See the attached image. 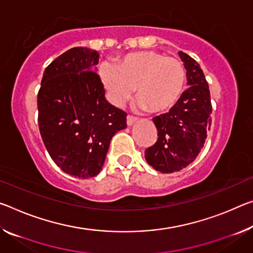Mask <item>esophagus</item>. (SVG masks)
Returning <instances> with one entry per match:
<instances>
[{
  "instance_id": "1",
  "label": "esophagus",
  "mask_w": 253,
  "mask_h": 253,
  "mask_svg": "<svg viewBox=\"0 0 253 253\" xmlns=\"http://www.w3.org/2000/svg\"><path fill=\"white\" fill-rule=\"evenodd\" d=\"M136 120H137V118L134 117V116L128 115V116H127V125H128V126H131V125H133V124L136 122Z\"/></svg>"
}]
</instances>
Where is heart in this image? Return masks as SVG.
<instances>
[{"label": "heart", "mask_w": 253, "mask_h": 253, "mask_svg": "<svg viewBox=\"0 0 253 253\" xmlns=\"http://www.w3.org/2000/svg\"><path fill=\"white\" fill-rule=\"evenodd\" d=\"M99 75L108 99L115 106H122L136 87L137 106L141 109L150 108L153 112L173 107L181 97L186 83L182 63L155 50L128 54L117 65L102 63Z\"/></svg>", "instance_id": "obj_1"}]
</instances>
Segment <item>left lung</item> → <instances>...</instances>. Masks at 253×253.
<instances>
[{"label":"left lung","mask_w":253,"mask_h":253,"mask_svg":"<svg viewBox=\"0 0 253 253\" xmlns=\"http://www.w3.org/2000/svg\"><path fill=\"white\" fill-rule=\"evenodd\" d=\"M179 56L189 87L169 112L153 118L159 137L145 150L147 163L162 173L180 171L195 161L211 124V93L204 72L189 55L179 51Z\"/></svg>","instance_id":"8db88e82"}]
</instances>
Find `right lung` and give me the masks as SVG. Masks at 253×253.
Listing matches in <instances>:
<instances>
[{
	"label": "right lung",
	"mask_w": 253,
	"mask_h": 253,
	"mask_svg": "<svg viewBox=\"0 0 253 253\" xmlns=\"http://www.w3.org/2000/svg\"><path fill=\"white\" fill-rule=\"evenodd\" d=\"M98 63L97 50L71 48L46 67L38 92L39 130L48 153L80 179L101 171L112 136L127 127L126 112L106 100Z\"/></svg>",
	"instance_id": "1"
}]
</instances>
